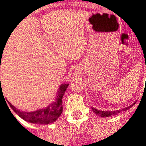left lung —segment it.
I'll list each match as a JSON object with an SVG mask.
<instances>
[{"label": "left lung", "instance_id": "obj_1", "mask_svg": "<svg viewBox=\"0 0 146 146\" xmlns=\"http://www.w3.org/2000/svg\"><path fill=\"white\" fill-rule=\"evenodd\" d=\"M134 104H133L132 105H131V106L126 107V108L120 110H113V111H102V110H99L96 109V108H93V107H92V111L95 113L96 115L100 116L101 117H110V116L115 115V114H117L119 113H121L123 112V111L127 110H128L129 108H131V107H132Z\"/></svg>", "mask_w": 146, "mask_h": 146}]
</instances>
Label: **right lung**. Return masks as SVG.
Wrapping results in <instances>:
<instances>
[{
  "label": "right lung",
  "instance_id": "right-lung-1",
  "mask_svg": "<svg viewBox=\"0 0 146 146\" xmlns=\"http://www.w3.org/2000/svg\"><path fill=\"white\" fill-rule=\"evenodd\" d=\"M68 86V84H62L57 91V96L53 103L49 105L48 107L37 110L33 112H25L21 111L14 107L13 105L8 102V104L13 110L14 112L22 118L23 120L36 124H49L53 123L59 117L63 110L62 98L65 92L66 89Z\"/></svg>",
  "mask_w": 146,
  "mask_h": 146
}]
</instances>
